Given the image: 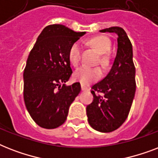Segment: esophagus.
Wrapping results in <instances>:
<instances>
[{
    "instance_id": "obj_1",
    "label": "esophagus",
    "mask_w": 158,
    "mask_h": 158,
    "mask_svg": "<svg viewBox=\"0 0 158 158\" xmlns=\"http://www.w3.org/2000/svg\"><path fill=\"white\" fill-rule=\"evenodd\" d=\"M81 89L83 91H86V90H88V87L85 86L84 84H81Z\"/></svg>"
}]
</instances>
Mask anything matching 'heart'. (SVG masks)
Masks as SVG:
<instances>
[{"label":"heart","instance_id":"obj_1","mask_svg":"<svg viewBox=\"0 0 158 158\" xmlns=\"http://www.w3.org/2000/svg\"><path fill=\"white\" fill-rule=\"evenodd\" d=\"M89 43H91L99 53L105 54L108 52L110 49V42L105 37L98 36L90 39ZM69 62L74 66L79 65L80 62V56H81V44L79 42H74L69 48ZM106 59L103 56L102 58V63L106 64ZM102 75L101 69L98 67H88L83 66L77 69L74 74V79L77 81L80 82L82 84H89L92 82L98 79Z\"/></svg>","mask_w":158,"mask_h":158}]
</instances>
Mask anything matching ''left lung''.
Returning <instances> with one entry per match:
<instances>
[{
  "instance_id": "8db88e82",
  "label": "left lung",
  "mask_w": 158,
  "mask_h": 158,
  "mask_svg": "<svg viewBox=\"0 0 158 158\" xmlns=\"http://www.w3.org/2000/svg\"><path fill=\"white\" fill-rule=\"evenodd\" d=\"M101 33L117 35V52L107 75L92 87L94 101L87 106L88 121L99 132L109 133L127 119L136 90L132 44L125 31L110 27Z\"/></svg>"
}]
</instances>
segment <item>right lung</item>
I'll list each match as a JSON object with an SVG mask.
<instances>
[{
	"instance_id": "right-lung-1",
	"label": "right lung",
	"mask_w": 158,
	"mask_h": 158,
	"mask_svg": "<svg viewBox=\"0 0 158 158\" xmlns=\"http://www.w3.org/2000/svg\"><path fill=\"white\" fill-rule=\"evenodd\" d=\"M62 24L47 26L28 55L23 71V99L37 125L55 129L64 124L70 104L81 90L79 83L67 86L72 69L70 46L85 34Z\"/></svg>"
}]
</instances>
